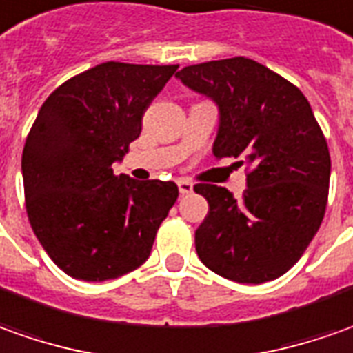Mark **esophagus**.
<instances>
[{
	"mask_svg": "<svg viewBox=\"0 0 353 353\" xmlns=\"http://www.w3.org/2000/svg\"><path fill=\"white\" fill-rule=\"evenodd\" d=\"M176 184H179V190H181V194H190L194 190V184L190 181H184V179H181V181H176Z\"/></svg>",
	"mask_w": 353,
	"mask_h": 353,
	"instance_id": "1",
	"label": "esophagus"
}]
</instances>
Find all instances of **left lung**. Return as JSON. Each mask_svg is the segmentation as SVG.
<instances>
[{"mask_svg":"<svg viewBox=\"0 0 353 353\" xmlns=\"http://www.w3.org/2000/svg\"><path fill=\"white\" fill-rule=\"evenodd\" d=\"M219 110L214 155L247 169L241 200L196 184L210 212L196 229L205 266L239 283L276 280L301 259L325 217L330 153L305 94L248 58L205 61L176 73Z\"/></svg>","mask_w":353,"mask_h":353,"instance_id":"left-lung-1","label":"left lung"}]
</instances>
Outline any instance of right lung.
<instances>
[{
	"label": "right lung",
	"instance_id": "add662e5",
	"mask_svg": "<svg viewBox=\"0 0 353 353\" xmlns=\"http://www.w3.org/2000/svg\"><path fill=\"white\" fill-rule=\"evenodd\" d=\"M179 65L106 61L50 94L23 149L30 227L54 264L83 281L136 270L151 254L179 186L116 176L141 118Z\"/></svg>",
	"mask_w": 353,
	"mask_h": 353
}]
</instances>
